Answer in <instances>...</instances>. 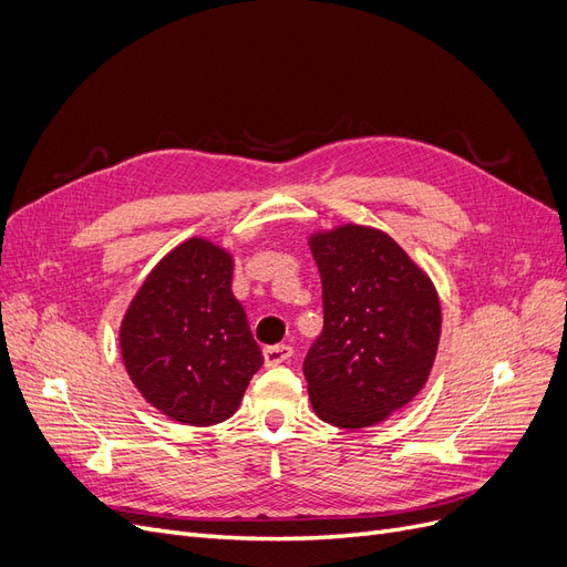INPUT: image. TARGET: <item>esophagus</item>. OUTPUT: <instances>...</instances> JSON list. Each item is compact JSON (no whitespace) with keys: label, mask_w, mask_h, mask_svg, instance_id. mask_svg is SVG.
Masks as SVG:
<instances>
[{"label":"esophagus","mask_w":567,"mask_h":567,"mask_svg":"<svg viewBox=\"0 0 567 567\" xmlns=\"http://www.w3.org/2000/svg\"><path fill=\"white\" fill-rule=\"evenodd\" d=\"M262 355H265V365L267 368H275V365H281V362H286L292 355V347H288V344L267 347L262 351Z\"/></svg>","instance_id":"esophagus-1"}]
</instances>
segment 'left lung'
Masks as SVG:
<instances>
[{
	"mask_svg": "<svg viewBox=\"0 0 567 567\" xmlns=\"http://www.w3.org/2000/svg\"><path fill=\"white\" fill-rule=\"evenodd\" d=\"M323 330L305 358L316 416L358 430L410 404L433 370L442 332L437 290L404 248L368 225L313 233Z\"/></svg>",
	"mask_w": 567,
	"mask_h": 567,
	"instance_id": "left-lung-1",
	"label": "left lung"
}]
</instances>
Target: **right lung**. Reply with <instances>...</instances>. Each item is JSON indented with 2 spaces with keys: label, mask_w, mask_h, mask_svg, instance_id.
I'll return each mask as SVG.
<instances>
[{
  "label": "right lung",
  "mask_w": 567,
  "mask_h": 567,
  "mask_svg": "<svg viewBox=\"0 0 567 567\" xmlns=\"http://www.w3.org/2000/svg\"><path fill=\"white\" fill-rule=\"evenodd\" d=\"M233 256L190 237L157 262L121 323L123 365L137 391L172 421L230 419L262 353L233 296Z\"/></svg>",
  "instance_id": "obj_1"
}]
</instances>
